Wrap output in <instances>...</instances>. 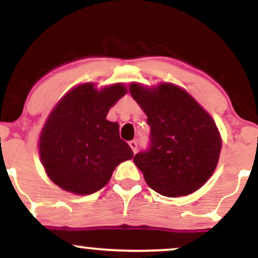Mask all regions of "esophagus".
<instances>
[{"instance_id":"34e87169","label":"esophagus","mask_w":258,"mask_h":258,"mask_svg":"<svg viewBox=\"0 0 258 258\" xmlns=\"http://www.w3.org/2000/svg\"><path fill=\"white\" fill-rule=\"evenodd\" d=\"M128 144H130V147H131V149H132L133 153L137 152V149H138V143H137V142H136V141H131Z\"/></svg>"}]
</instances>
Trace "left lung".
<instances>
[{
	"label": "left lung",
	"instance_id": "obj_1",
	"mask_svg": "<svg viewBox=\"0 0 258 258\" xmlns=\"http://www.w3.org/2000/svg\"><path fill=\"white\" fill-rule=\"evenodd\" d=\"M130 93L150 126L149 148L133 159L147 184L168 198L201 188L214 173L222 147L212 117L173 84L153 88L131 84Z\"/></svg>",
	"mask_w": 258,
	"mask_h": 258
}]
</instances>
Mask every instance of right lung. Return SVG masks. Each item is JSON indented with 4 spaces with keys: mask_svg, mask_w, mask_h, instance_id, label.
Returning <instances> with one entry per match:
<instances>
[{
    "mask_svg": "<svg viewBox=\"0 0 258 258\" xmlns=\"http://www.w3.org/2000/svg\"><path fill=\"white\" fill-rule=\"evenodd\" d=\"M126 92L122 84L100 90L84 84L59 100L38 142L41 162L53 183L74 194L96 193L120 162L133 158L120 138L119 123L106 120L109 109Z\"/></svg>",
    "mask_w": 258,
    "mask_h": 258,
    "instance_id": "add662e5",
    "label": "right lung"
}]
</instances>
